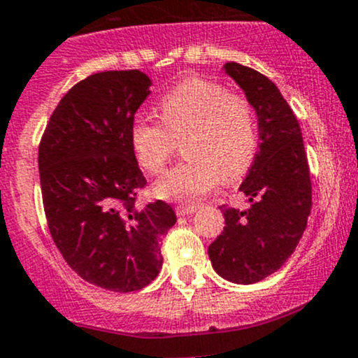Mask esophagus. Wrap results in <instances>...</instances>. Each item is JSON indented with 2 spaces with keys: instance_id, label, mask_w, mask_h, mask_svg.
Returning <instances> with one entry per match:
<instances>
[{
  "instance_id": "1",
  "label": "esophagus",
  "mask_w": 358,
  "mask_h": 358,
  "mask_svg": "<svg viewBox=\"0 0 358 358\" xmlns=\"http://www.w3.org/2000/svg\"><path fill=\"white\" fill-rule=\"evenodd\" d=\"M196 210H197L196 204H178V206H176V215H180V217H185V215L194 213Z\"/></svg>"
}]
</instances>
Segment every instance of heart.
Returning a JSON list of instances; mask_svg holds the SVG:
<instances>
[{
    "label": "heart",
    "instance_id": "obj_1",
    "mask_svg": "<svg viewBox=\"0 0 358 358\" xmlns=\"http://www.w3.org/2000/svg\"><path fill=\"white\" fill-rule=\"evenodd\" d=\"M159 110L162 124L134 120L131 147L138 164L157 176L183 141L187 161L154 187L161 199L194 203L222 178L234 182L248 171L259 148V122L248 98L218 82L189 78L161 99Z\"/></svg>",
    "mask_w": 358,
    "mask_h": 358
}]
</instances>
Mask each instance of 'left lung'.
<instances>
[{
  "instance_id": "left-lung-1",
  "label": "left lung",
  "mask_w": 358,
  "mask_h": 358,
  "mask_svg": "<svg viewBox=\"0 0 358 358\" xmlns=\"http://www.w3.org/2000/svg\"><path fill=\"white\" fill-rule=\"evenodd\" d=\"M259 119V152L241 190L246 210L222 204L225 227L208 248L213 269L229 282L252 285L278 271L296 250L311 211V178L299 122L262 73L227 62Z\"/></svg>"
}]
</instances>
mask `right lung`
<instances>
[{
	"mask_svg": "<svg viewBox=\"0 0 358 358\" xmlns=\"http://www.w3.org/2000/svg\"><path fill=\"white\" fill-rule=\"evenodd\" d=\"M138 69L94 73L55 106L38 148L48 231L68 266L112 292H136L162 267L176 215L164 201L138 206L147 187L131 147L134 113L150 94Z\"/></svg>",
	"mask_w": 358,
	"mask_h": 358,
	"instance_id": "add662e5",
	"label": "right lung"
}]
</instances>
